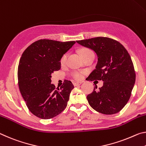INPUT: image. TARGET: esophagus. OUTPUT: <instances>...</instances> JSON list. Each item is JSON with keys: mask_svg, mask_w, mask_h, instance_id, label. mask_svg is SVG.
I'll return each instance as SVG.
<instances>
[{"mask_svg": "<svg viewBox=\"0 0 146 146\" xmlns=\"http://www.w3.org/2000/svg\"><path fill=\"white\" fill-rule=\"evenodd\" d=\"M81 83H82V82H73V85L75 86H78V85H80Z\"/></svg>", "mask_w": 146, "mask_h": 146, "instance_id": "34e87169", "label": "esophagus"}]
</instances>
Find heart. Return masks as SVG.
Returning <instances> with one entry per match:
<instances>
[{"instance_id": "1", "label": "heart", "mask_w": 146, "mask_h": 146, "mask_svg": "<svg viewBox=\"0 0 146 146\" xmlns=\"http://www.w3.org/2000/svg\"><path fill=\"white\" fill-rule=\"evenodd\" d=\"M92 52L89 48H83L80 50V53L82 56V57H84L86 54L89 53V52ZM68 58V54L65 53L64 54L63 56H61L60 58V60H59V63L61 66L64 65L66 63V61H67ZM83 75H84V71L82 70H74L71 72L70 76L72 77L74 79H75L76 80H80L83 78Z\"/></svg>"}]
</instances>
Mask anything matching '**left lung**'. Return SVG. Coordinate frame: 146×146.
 <instances>
[{"instance_id":"left-lung-1","label":"left lung","mask_w":146,"mask_h":146,"mask_svg":"<svg viewBox=\"0 0 146 146\" xmlns=\"http://www.w3.org/2000/svg\"><path fill=\"white\" fill-rule=\"evenodd\" d=\"M94 50L98 63L88 81L102 80L104 85L94 88L87 98L95 111L104 114L120 112L127 104L135 85L136 74L130 55L117 40L106 37L76 40Z\"/></svg>"}]
</instances>
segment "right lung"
I'll list each match as a JSON object with an SVG mask.
<instances>
[{"label": "right lung", "mask_w": 146, "mask_h": 146, "mask_svg": "<svg viewBox=\"0 0 146 146\" xmlns=\"http://www.w3.org/2000/svg\"><path fill=\"white\" fill-rule=\"evenodd\" d=\"M75 42L40 39L22 54L17 71L19 90L28 109L38 118H54L67 106L73 84L65 80L60 89L56 88L51 74L61 68L60 58Z\"/></svg>", "instance_id": "1"}]
</instances>
